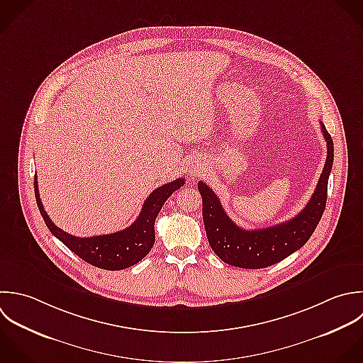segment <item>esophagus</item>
<instances>
[{
  "label": "esophagus",
  "instance_id": "esophagus-1",
  "mask_svg": "<svg viewBox=\"0 0 363 363\" xmlns=\"http://www.w3.org/2000/svg\"><path fill=\"white\" fill-rule=\"evenodd\" d=\"M203 171H205V165H203L202 162H199V161H192V162L189 164V167H188V172H189V175H192V177H198V175H201Z\"/></svg>",
  "mask_w": 363,
  "mask_h": 363
}]
</instances>
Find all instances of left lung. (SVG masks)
I'll use <instances>...</instances> for the list:
<instances>
[{
  "mask_svg": "<svg viewBox=\"0 0 363 363\" xmlns=\"http://www.w3.org/2000/svg\"><path fill=\"white\" fill-rule=\"evenodd\" d=\"M321 130L328 150L323 174L307 206L287 222L256 230L242 229L226 215L218 195L203 181L198 182L208 242L220 260L240 269H264L284 260L308 242L325 209L334 162L333 138L323 123Z\"/></svg>",
  "mask_w": 363,
  "mask_h": 363,
  "instance_id": "obj_1",
  "label": "left lung"
}]
</instances>
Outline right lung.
<instances>
[{
  "mask_svg": "<svg viewBox=\"0 0 363 363\" xmlns=\"http://www.w3.org/2000/svg\"><path fill=\"white\" fill-rule=\"evenodd\" d=\"M184 184L185 178H178L154 189L145 199L135 222L127 229L110 235L77 238L63 232L50 220L40 202L36 175L33 181L36 203L50 233L82 260L103 270H123L131 267L150 253L155 242V219L167 199Z\"/></svg>",
  "mask_w": 363,
  "mask_h": 363,
  "instance_id": "add662e5",
  "label": "right lung"
}]
</instances>
